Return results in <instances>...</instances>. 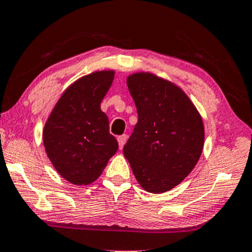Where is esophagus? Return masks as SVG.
<instances>
[{"instance_id": "34e87169", "label": "esophagus", "mask_w": 252, "mask_h": 252, "mask_svg": "<svg viewBox=\"0 0 252 252\" xmlns=\"http://www.w3.org/2000/svg\"><path fill=\"white\" fill-rule=\"evenodd\" d=\"M126 140H127L126 134H123V135L118 136V143H119V148L120 149H123V147H124V145H125Z\"/></svg>"}]
</instances>
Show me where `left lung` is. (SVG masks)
Listing matches in <instances>:
<instances>
[{
    "label": "left lung",
    "instance_id": "left-lung-1",
    "mask_svg": "<svg viewBox=\"0 0 252 252\" xmlns=\"http://www.w3.org/2000/svg\"><path fill=\"white\" fill-rule=\"evenodd\" d=\"M126 82L139 119L124 155L143 190L163 193L181 184L198 163L204 123L188 94L171 81L139 71Z\"/></svg>",
    "mask_w": 252,
    "mask_h": 252
}]
</instances>
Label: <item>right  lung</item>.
<instances>
[{"label":"right lung","mask_w":252,"mask_h":252,"mask_svg":"<svg viewBox=\"0 0 252 252\" xmlns=\"http://www.w3.org/2000/svg\"><path fill=\"white\" fill-rule=\"evenodd\" d=\"M114 70H97L64 90L42 130L46 154L59 175L75 185L99 177L118 142L109 130L100 103L113 82Z\"/></svg>","instance_id":"right-lung-1"}]
</instances>
